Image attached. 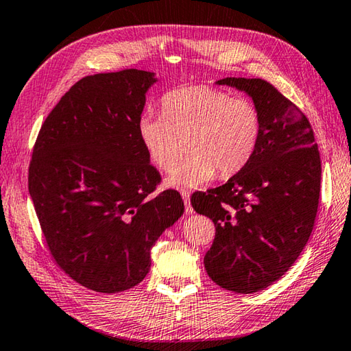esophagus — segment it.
<instances>
[{"mask_svg": "<svg viewBox=\"0 0 351 351\" xmlns=\"http://www.w3.org/2000/svg\"><path fill=\"white\" fill-rule=\"evenodd\" d=\"M181 196H182V199H184V205H185V213H193V207H191V204H190V193L189 191H185V190H182L181 191Z\"/></svg>", "mask_w": 351, "mask_h": 351, "instance_id": "1", "label": "esophagus"}]
</instances>
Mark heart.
Segmentation results:
<instances>
[{"mask_svg":"<svg viewBox=\"0 0 351 351\" xmlns=\"http://www.w3.org/2000/svg\"><path fill=\"white\" fill-rule=\"evenodd\" d=\"M262 135V115L248 97H232L211 85L171 89L161 99V115L143 114L138 136L156 169L169 171L176 189H199L219 171L231 176L251 161Z\"/></svg>","mask_w":351,"mask_h":351,"instance_id":"1","label":"heart"}]
</instances>
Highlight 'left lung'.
<instances>
[{"mask_svg":"<svg viewBox=\"0 0 351 351\" xmlns=\"http://www.w3.org/2000/svg\"><path fill=\"white\" fill-rule=\"evenodd\" d=\"M245 91L262 115L256 154L221 187L195 193L191 205L216 226L205 271L216 285L252 293L277 281L313 230L321 158L307 117L263 79L217 80Z\"/></svg>","mask_w":351,"mask_h":351,"instance_id":"left-lung-1","label":"left lung"}]
</instances>
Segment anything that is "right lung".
<instances>
[{
    "label": "right lung",
    "instance_id": "right-lung-1",
    "mask_svg": "<svg viewBox=\"0 0 351 351\" xmlns=\"http://www.w3.org/2000/svg\"><path fill=\"white\" fill-rule=\"evenodd\" d=\"M155 74L130 68L86 75L40 128L29 191L58 266L75 283L103 293L130 289L150 269V250L184 213L161 182L138 136Z\"/></svg>",
    "mask_w": 351,
    "mask_h": 351
}]
</instances>
